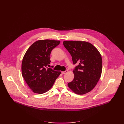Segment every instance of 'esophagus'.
<instances>
[{"label": "esophagus", "instance_id": "esophagus-1", "mask_svg": "<svg viewBox=\"0 0 124 124\" xmlns=\"http://www.w3.org/2000/svg\"><path fill=\"white\" fill-rule=\"evenodd\" d=\"M67 71H68V70H65V71H62V73L63 74H65L66 73H67Z\"/></svg>", "mask_w": 124, "mask_h": 124}]
</instances>
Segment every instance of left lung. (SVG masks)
Listing matches in <instances>:
<instances>
[{"label":"left lung","mask_w":124,"mask_h":124,"mask_svg":"<svg viewBox=\"0 0 124 124\" xmlns=\"http://www.w3.org/2000/svg\"><path fill=\"white\" fill-rule=\"evenodd\" d=\"M63 44L72 57L74 78L68 87L78 94L92 90L99 80L102 70V57L91 43L81 41H64Z\"/></svg>","instance_id":"1"}]
</instances>
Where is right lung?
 I'll list each match as a JSON object with an SVG mask.
<instances>
[{"instance_id":"right-lung-1","label":"right lung","mask_w":124,"mask_h":124,"mask_svg":"<svg viewBox=\"0 0 124 124\" xmlns=\"http://www.w3.org/2000/svg\"><path fill=\"white\" fill-rule=\"evenodd\" d=\"M60 43L59 40H39L25 54L21 65L22 76L34 93L42 94L47 92L61 74V71L48 68L51 52Z\"/></svg>"}]
</instances>
